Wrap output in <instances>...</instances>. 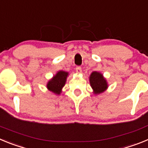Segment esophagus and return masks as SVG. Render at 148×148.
Here are the masks:
<instances>
[{
	"instance_id": "obj_1",
	"label": "esophagus",
	"mask_w": 148,
	"mask_h": 148,
	"mask_svg": "<svg viewBox=\"0 0 148 148\" xmlns=\"http://www.w3.org/2000/svg\"><path fill=\"white\" fill-rule=\"evenodd\" d=\"M75 71H76V73H78V74L81 73L82 72V67H81V66H76V68H75Z\"/></svg>"
}]
</instances>
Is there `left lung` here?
Returning a JSON list of instances; mask_svg holds the SVG:
<instances>
[{
    "label": "left lung",
    "instance_id": "left-lung-1",
    "mask_svg": "<svg viewBox=\"0 0 148 148\" xmlns=\"http://www.w3.org/2000/svg\"><path fill=\"white\" fill-rule=\"evenodd\" d=\"M90 86L95 94H100L105 91L108 87L107 80L101 73L99 72H92L90 76Z\"/></svg>",
    "mask_w": 148,
    "mask_h": 148
}]
</instances>
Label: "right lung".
I'll use <instances>...</instances> for the list:
<instances>
[{"mask_svg":"<svg viewBox=\"0 0 148 148\" xmlns=\"http://www.w3.org/2000/svg\"><path fill=\"white\" fill-rule=\"evenodd\" d=\"M69 73L65 71L58 72L56 75L51 78L47 84V87L51 92H54L56 95H59L61 92L63 87L65 85L66 78Z\"/></svg>","mask_w":148,"mask_h":148,"instance_id":"add662e5","label":"right lung"}]
</instances>
